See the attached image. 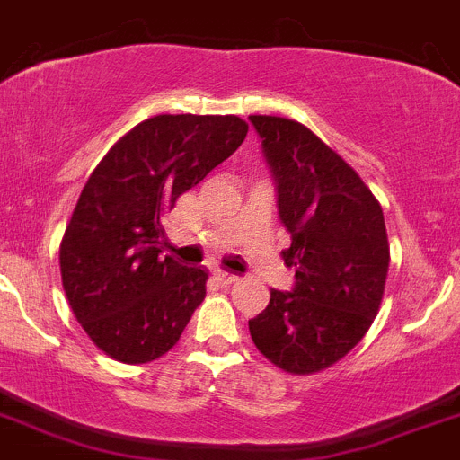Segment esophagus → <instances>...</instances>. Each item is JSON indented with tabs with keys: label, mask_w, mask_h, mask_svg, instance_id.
Returning a JSON list of instances; mask_svg holds the SVG:
<instances>
[{
	"label": "esophagus",
	"mask_w": 460,
	"mask_h": 460,
	"mask_svg": "<svg viewBox=\"0 0 460 460\" xmlns=\"http://www.w3.org/2000/svg\"><path fill=\"white\" fill-rule=\"evenodd\" d=\"M216 279L220 280V283L231 285V283H235V280H240V276L231 274V271H225V270H216Z\"/></svg>",
	"instance_id": "esophagus-1"
}]
</instances>
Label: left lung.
<instances>
[{"instance_id":"left-lung-1","label":"left lung","mask_w":460,"mask_h":460,"mask_svg":"<svg viewBox=\"0 0 460 460\" xmlns=\"http://www.w3.org/2000/svg\"><path fill=\"white\" fill-rule=\"evenodd\" d=\"M276 186V207L296 267L292 289H271L249 319L256 349L288 373L321 371L371 328L389 271L385 213L358 172L305 126L249 117Z\"/></svg>"}]
</instances>
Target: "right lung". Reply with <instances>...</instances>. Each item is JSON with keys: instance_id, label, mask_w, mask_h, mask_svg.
<instances>
[{"instance_id": "obj_1", "label": "right lung", "mask_w": 460, "mask_h": 460, "mask_svg": "<svg viewBox=\"0 0 460 460\" xmlns=\"http://www.w3.org/2000/svg\"><path fill=\"white\" fill-rule=\"evenodd\" d=\"M247 130L238 117L162 114L132 128L89 175L60 244L62 288L110 358H162L204 301L208 271L162 256L164 217Z\"/></svg>"}]
</instances>
